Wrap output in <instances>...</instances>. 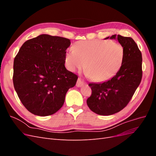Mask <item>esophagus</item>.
Instances as JSON below:
<instances>
[{"label":"esophagus","instance_id":"esophagus-1","mask_svg":"<svg viewBox=\"0 0 156 156\" xmlns=\"http://www.w3.org/2000/svg\"><path fill=\"white\" fill-rule=\"evenodd\" d=\"M84 84V81H83V80H82L81 78H79V79H77L76 86H77V87H82V86Z\"/></svg>","mask_w":156,"mask_h":156}]
</instances>
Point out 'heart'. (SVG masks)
I'll return each instance as SVG.
<instances>
[{
	"label": "heart",
	"instance_id": "1",
	"mask_svg": "<svg viewBox=\"0 0 156 156\" xmlns=\"http://www.w3.org/2000/svg\"><path fill=\"white\" fill-rule=\"evenodd\" d=\"M65 55V64L70 72L85 68L87 75L96 82L112 78L119 72L124 59V48L110 40H83ZM87 66H86V63Z\"/></svg>",
	"mask_w": 156,
	"mask_h": 156
}]
</instances>
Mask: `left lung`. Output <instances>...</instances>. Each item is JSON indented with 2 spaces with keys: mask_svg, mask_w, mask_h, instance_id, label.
Returning <instances> with one entry per match:
<instances>
[{
  "mask_svg": "<svg viewBox=\"0 0 156 156\" xmlns=\"http://www.w3.org/2000/svg\"><path fill=\"white\" fill-rule=\"evenodd\" d=\"M119 41L124 48V59L120 70L105 82L89 83L92 95L87 103L92 111L108 116L120 111L127 105L142 79V54L135 41L129 37L112 35L107 37Z\"/></svg>",
  "mask_w": 156,
  "mask_h": 156,
  "instance_id": "1",
  "label": "left lung"
}]
</instances>
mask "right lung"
Returning <instances> with one entry per match:
<instances>
[{
	"label": "right lung",
	"instance_id": "obj_1",
	"mask_svg": "<svg viewBox=\"0 0 156 156\" xmlns=\"http://www.w3.org/2000/svg\"><path fill=\"white\" fill-rule=\"evenodd\" d=\"M70 44L65 37L41 34L25 41L14 58V88L32 114L46 116L57 112L76 84L78 77L64 66Z\"/></svg>",
	"mask_w": 156,
	"mask_h": 156
}]
</instances>
